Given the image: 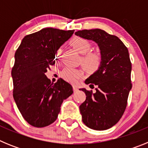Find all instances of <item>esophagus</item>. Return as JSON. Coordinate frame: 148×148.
Masks as SVG:
<instances>
[{"instance_id": "esophagus-1", "label": "esophagus", "mask_w": 148, "mask_h": 148, "mask_svg": "<svg viewBox=\"0 0 148 148\" xmlns=\"http://www.w3.org/2000/svg\"><path fill=\"white\" fill-rule=\"evenodd\" d=\"M73 91H74V92H77V91H78V88L76 87V86H73Z\"/></svg>"}]
</instances>
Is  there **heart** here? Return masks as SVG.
I'll list each match as a JSON object with an SVG mask.
<instances>
[{
	"instance_id": "b5f03b06",
	"label": "heart",
	"mask_w": 148,
	"mask_h": 148,
	"mask_svg": "<svg viewBox=\"0 0 148 148\" xmlns=\"http://www.w3.org/2000/svg\"><path fill=\"white\" fill-rule=\"evenodd\" d=\"M70 44L78 53L83 55L82 64L87 71L93 73L99 68L101 63V58L99 53H89L91 49V44L87 39L80 37L73 38L70 40ZM61 53V49H58L56 53V58L58 59ZM61 76L66 82L75 84L83 76V73L75 68L65 67L61 72Z\"/></svg>"
}]
</instances>
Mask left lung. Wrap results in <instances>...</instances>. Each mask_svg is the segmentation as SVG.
<instances>
[{"label":"left lung","instance_id":"8db88e82","mask_svg":"<svg viewBox=\"0 0 148 148\" xmlns=\"http://www.w3.org/2000/svg\"><path fill=\"white\" fill-rule=\"evenodd\" d=\"M75 35L96 43L101 58L99 69L84 82L90 87L97 85L96 91L79 89L87 96L79 106L82 121L92 130H107L122 116L132 88L128 49L118 37L100 29L80 30Z\"/></svg>","mask_w":148,"mask_h":148}]
</instances>
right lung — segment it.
I'll use <instances>...</instances> for the list:
<instances>
[{
  "instance_id": "right-lung-1",
  "label": "right lung",
  "mask_w": 148,
  "mask_h": 148,
  "mask_svg": "<svg viewBox=\"0 0 148 148\" xmlns=\"http://www.w3.org/2000/svg\"><path fill=\"white\" fill-rule=\"evenodd\" d=\"M74 30L44 28L26 35L15 52L12 70L13 97L23 119L32 126L44 127L54 122L63 101L73 92L68 82H51L45 75L55 64L56 51Z\"/></svg>"
}]
</instances>
